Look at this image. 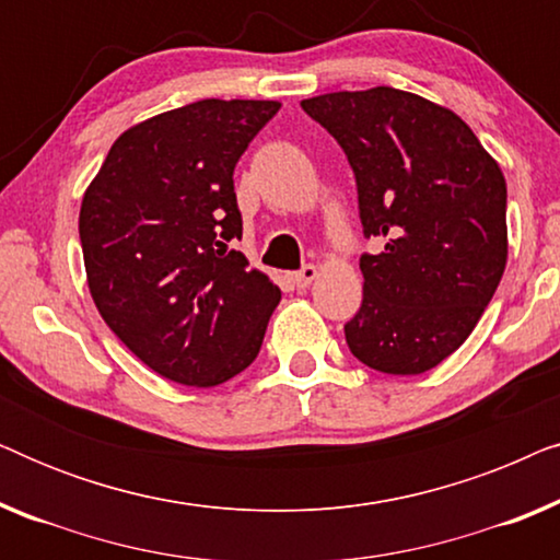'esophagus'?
<instances>
[{"mask_svg": "<svg viewBox=\"0 0 560 560\" xmlns=\"http://www.w3.org/2000/svg\"><path fill=\"white\" fill-rule=\"evenodd\" d=\"M316 278H318V267L316 265H305L298 272H293V282L298 288H308Z\"/></svg>", "mask_w": 560, "mask_h": 560, "instance_id": "34e87169", "label": "esophagus"}]
</instances>
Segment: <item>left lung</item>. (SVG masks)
Masks as SVG:
<instances>
[{
	"label": "left lung",
	"mask_w": 560,
	"mask_h": 560,
	"mask_svg": "<svg viewBox=\"0 0 560 560\" xmlns=\"http://www.w3.org/2000/svg\"><path fill=\"white\" fill-rule=\"evenodd\" d=\"M347 152L364 236L362 308L343 326L359 362L423 374L454 354L508 265V186L497 160L446 106L393 86L303 98Z\"/></svg>",
	"instance_id": "1"
}]
</instances>
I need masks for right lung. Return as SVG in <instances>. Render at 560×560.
<instances>
[{"label":"right lung","mask_w":560,"mask_h":560,"mask_svg":"<svg viewBox=\"0 0 560 560\" xmlns=\"http://www.w3.org/2000/svg\"><path fill=\"white\" fill-rule=\"evenodd\" d=\"M280 102L203 98L117 137L81 201L91 298L160 377L217 387L262 347L280 288L232 249L234 167Z\"/></svg>","instance_id":"obj_1"}]
</instances>
